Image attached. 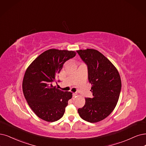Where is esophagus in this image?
Segmentation results:
<instances>
[{"mask_svg": "<svg viewBox=\"0 0 146 146\" xmlns=\"http://www.w3.org/2000/svg\"><path fill=\"white\" fill-rule=\"evenodd\" d=\"M76 95H77L76 93H73V97H75Z\"/></svg>", "mask_w": 146, "mask_h": 146, "instance_id": "34e87169", "label": "esophagus"}]
</instances>
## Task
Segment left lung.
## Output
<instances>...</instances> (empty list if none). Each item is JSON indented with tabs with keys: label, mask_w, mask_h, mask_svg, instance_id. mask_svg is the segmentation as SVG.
I'll return each mask as SVG.
<instances>
[{
	"label": "left lung",
	"mask_w": 146,
	"mask_h": 146,
	"mask_svg": "<svg viewBox=\"0 0 146 146\" xmlns=\"http://www.w3.org/2000/svg\"><path fill=\"white\" fill-rule=\"evenodd\" d=\"M88 67L93 98H85V105L78 110L83 120L96 123L103 120L114 110L119 99L121 82L119 73L108 59L98 50H77Z\"/></svg>",
	"instance_id": "8db88e82"
}]
</instances>
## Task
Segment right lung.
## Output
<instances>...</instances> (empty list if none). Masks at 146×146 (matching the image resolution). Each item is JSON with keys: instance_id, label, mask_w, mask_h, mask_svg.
<instances>
[{"instance_id": "add662e5", "label": "right lung", "mask_w": 146, "mask_h": 146, "mask_svg": "<svg viewBox=\"0 0 146 146\" xmlns=\"http://www.w3.org/2000/svg\"><path fill=\"white\" fill-rule=\"evenodd\" d=\"M76 54L74 51L51 48L42 53L26 70L22 84L25 98L42 120L53 122L63 116L72 93L59 90L52 82L55 81L65 62Z\"/></svg>"}]
</instances>
